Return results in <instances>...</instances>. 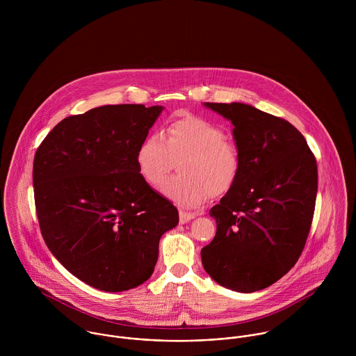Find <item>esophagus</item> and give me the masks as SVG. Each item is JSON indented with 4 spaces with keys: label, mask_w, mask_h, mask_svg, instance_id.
<instances>
[{
    "label": "esophagus",
    "mask_w": 356,
    "mask_h": 356,
    "mask_svg": "<svg viewBox=\"0 0 356 356\" xmlns=\"http://www.w3.org/2000/svg\"><path fill=\"white\" fill-rule=\"evenodd\" d=\"M193 218H196V213L186 212V211H179V222H181V223H188V222L192 220Z\"/></svg>",
    "instance_id": "esophagus-1"
}]
</instances>
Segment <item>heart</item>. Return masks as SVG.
I'll return each mask as SVG.
<instances>
[{"instance_id":"heart-1","label":"heart","mask_w":356,"mask_h":356,"mask_svg":"<svg viewBox=\"0 0 356 356\" xmlns=\"http://www.w3.org/2000/svg\"><path fill=\"white\" fill-rule=\"evenodd\" d=\"M179 159V175L168 179L161 192L182 207H197L211 193H226L241 170V153L226 140L225 130L195 115L171 120L165 140L159 133L147 136L136 154L140 175L153 188L161 185Z\"/></svg>"}]
</instances>
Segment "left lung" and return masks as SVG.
Listing matches in <instances>:
<instances>
[{
    "mask_svg": "<svg viewBox=\"0 0 356 356\" xmlns=\"http://www.w3.org/2000/svg\"><path fill=\"white\" fill-rule=\"evenodd\" d=\"M234 126L240 174L209 215L213 240L202 250L204 270L219 285L251 293L284 277L305 250L318 168L303 134L288 120L252 105L205 102Z\"/></svg>",
    "mask_w": 356,
    "mask_h": 356,
    "instance_id": "1",
    "label": "left lung"
}]
</instances>
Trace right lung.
Returning <instances> with one entry per match:
<instances>
[{
	"label": "right lung",
	"mask_w": 356,
	"mask_h": 356,
	"mask_svg": "<svg viewBox=\"0 0 356 356\" xmlns=\"http://www.w3.org/2000/svg\"><path fill=\"white\" fill-rule=\"evenodd\" d=\"M163 106L104 105L63 119L38 147L33 184L42 237L76 278L122 292L152 275L178 209L138 172L136 154Z\"/></svg>",
	"instance_id": "obj_1"
}]
</instances>
